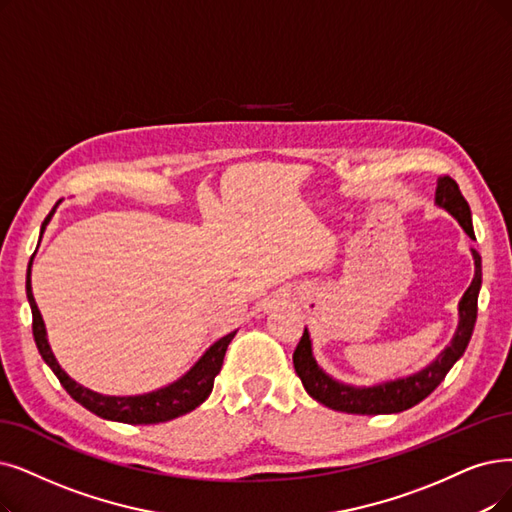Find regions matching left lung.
Instances as JSON below:
<instances>
[{
  "label": "left lung",
  "instance_id": "8db88e82",
  "mask_svg": "<svg viewBox=\"0 0 512 512\" xmlns=\"http://www.w3.org/2000/svg\"><path fill=\"white\" fill-rule=\"evenodd\" d=\"M435 206H439L447 214H452L464 229V233L470 239H475L470 208L466 199L462 197L454 178L443 176L437 180ZM470 254H473V260H475V277L470 281L468 290L458 302V327L452 342H449L431 363L422 367V370L416 374L395 378V380H384L372 386L346 384L327 374L317 363L313 355L311 334L304 327V334L294 351V370L302 380L306 393H309L315 401L323 403L325 407H330V410L344 412V414H361V416L399 414V412L410 410V407L418 405L422 399L431 395L443 382L447 372L452 370L454 363L464 355L468 340L475 330L477 298L481 290V256L477 254V250H470Z\"/></svg>",
  "mask_w": 512,
  "mask_h": 512
}]
</instances>
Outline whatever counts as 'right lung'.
<instances>
[{
	"label": "right lung",
	"instance_id": "right-lung-1",
	"mask_svg": "<svg viewBox=\"0 0 512 512\" xmlns=\"http://www.w3.org/2000/svg\"><path fill=\"white\" fill-rule=\"evenodd\" d=\"M52 208V212L46 216L44 224H42V235L46 231V227L50 224L56 208ZM42 239V237H39ZM35 256V254H33ZM33 256L29 260V269H27V298L31 304V313H33V338L37 344V351L42 355V359L50 365V370L56 374V378L60 380V384L65 386V391L79 403L84 405L86 410H90L92 414L105 418V420H113V422H126V424H157V422H168L174 420L178 416H185L189 412H193L197 405H201L206 401L214 388V378L218 376L222 361H224V353H227V346L231 344V340L235 338L237 330L222 336L220 340H216L210 349L203 353L193 365L191 370L182 374L178 380L157 388V391L151 393H142V395H102L92 391V388L75 382L60 363L56 361L50 342H48V332H46V323L42 313L37 309V302L33 298V290H31V267H33Z\"/></svg>",
	"mask_w": 512,
	"mask_h": 512
}]
</instances>
